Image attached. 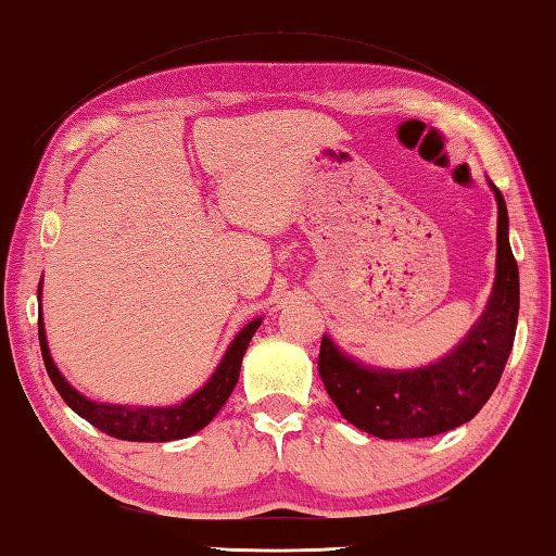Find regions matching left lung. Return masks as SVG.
Segmentation results:
<instances>
[{
    "label": "left lung",
    "mask_w": 556,
    "mask_h": 556,
    "mask_svg": "<svg viewBox=\"0 0 556 556\" xmlns=\"http://www.w3.org/2000/svg\"><path fill=\"white\" fill-rule=\"evenodd\" d=\"M497 199V276L483 317L448 357L412 371H377L323 338L317 371L340 414L379 439H429L470 421L503 377L520 311V273L507 241V206Z\"/></svg>",
    "instance_id": "obj_1"
}]
</instances>
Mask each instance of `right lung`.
Masks as SVG:
<instances>
[{
	"mask_svg": "<svg viewBox=\"0 0 556 556\" xmlns=\"http://www.w3.org/2000/svg\"><path fill=\"white\" fill-rule=\"evenodd\" d=\"M39 295H41V288H39ZM258 325L261 320H253L245 325L239 334H236V340L231 342L229 352L224 354V359L216 367L212 379H208L194 396H189L187 402H181L177 406H165V408H150V406L140 408V406H115V404L90 402V399L78 394V391L61 377L56 364H53L41 317H39V344H41V357H43V364H47V371L53 381V387H56L63 402H66L80 418H86L88 424H93L96 429L113 435V439L162 443V441L187 439V435L202 431L204 426L218 414V408L226 404V399L231 396L236 381H239L241 359L253 338V332L258 330Z\"/></svg>",
	"mask_w": 556,
	"mask_h": 556,
	"instance_id": "obj_1",
	"label": "right lung"
}]
</instances>
